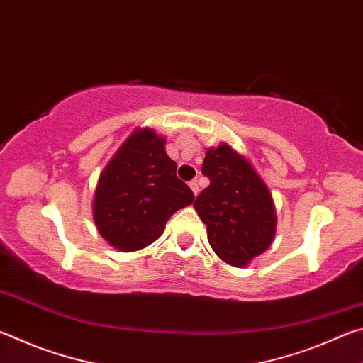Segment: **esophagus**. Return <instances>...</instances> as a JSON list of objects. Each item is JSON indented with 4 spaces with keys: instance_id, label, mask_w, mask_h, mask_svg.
<instances>
[{
    "instance_id": "1",
    "label": "esophagus",
    "mask_w": 363,
    "mask_h": 363,
    "mask_svg": "<svg viewBox=\"0 0 363 363\" xmlns=\"http://www.w3.org/2000/svg\"><path fill=\"white\" fill-rule=\"evenodd\" d=\"M189 186H190V189H192V192H194L195 195H199V190H200V189H199V182H196V181L194 179V181L189 182Z\"/></svg>"
}]
</instances>
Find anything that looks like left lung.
Wrapping results in <instances>:
<instances>
[{"instance_id":"left-lung-1","label":"left lung","mask_w":363,"mask_h":363,"mask_svg":"<svg viewBox=\"0 0 363 363\" xmlns=\"http://www.w3.org/2000/svg\"><path fill=\"white\" fill-rule=\"evenodd\" d=\"M201 173L210 186L196 196L194 208L206 225L208 242L227 264L247 266L274 240L272 195L245 157L227 144L206 152Z\"/></svg>"}]
</instances>
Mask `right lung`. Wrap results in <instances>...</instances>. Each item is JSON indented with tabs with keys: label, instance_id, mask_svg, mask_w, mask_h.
<instances>
[{
	"label": "right lung",
	"instance_id": "obj_1",
	"mask_svg": "<svg viewBox=\"0 0 363 363\" xmlns=\"http://www.w3.org/2000/svg\"><path fill=\"white\" fill-rule=\"evenodd\" d=\"M177 164L164 152V139L152 130L133 133L102 171L94 195V223L101 235L121 251L149 247L167 220L195 195L176 176Z\"/></svg>",
	"mask_w": 363,
	"mask_h": 363
}]
</instances>
